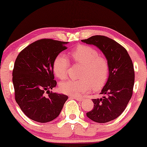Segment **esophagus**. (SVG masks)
<instances>
[{"instance_id":"esophagus-1","label":"esophagus","mask_w":147,"mask_h":147,"mask_svg":"<svg viewBox=\"0 0 147 147\" xmlns=\"http://www.w3.org/2000/svg\"><path fill=\"white\" fill-rule=\"evenodd\" d=\"M72 98H74V99H75L76 100H78V101L79 102H81L82 100H84V98H78V97H73Z\"/></svg>"}]
</instances>
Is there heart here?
Returning a JSON list of instances; mask_svg holds the SVG:
<instances>
[{
    "label": "heart",
    "instance_id": "1",
    "mask_svg": "<svg viewBox=\"0 0 147 147\" xmlns=\"http://www.w3.org/2000/svg\"><path fill=\"white\" fill-rule=\"evenodd\" d=\"M73 61L83 66L80 75V80H69L60 84L61 92L73 96H80L89 92L92 88L98 90L105 85L109 75V64L105 57L94 48L80 45L71 52ZM70 62L65 55L59 54L53 64V72L60 80L67 77Z\"/></svg>",
    "mask_w": 147,
    "mask_h": 147
}]
</instances>
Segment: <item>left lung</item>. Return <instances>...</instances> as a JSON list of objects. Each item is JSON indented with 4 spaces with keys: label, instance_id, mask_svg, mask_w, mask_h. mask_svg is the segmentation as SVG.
<instances>
[{
    "label": "left lung",
    "instance_id": "1",
    "mask_svg": "<svg viewBox=\"0 0 147 147\" xmlns=\"http://www.w3.org/2000/svg\"><path fill=\"white\" fill-rule=\"evenodd\" d=\"M82 41L99 48L109 64L107 82L100 93L106 96L92 99L94 108L86 115L98 123L110 122L124 112L132 97L134 83L133 63L125 48L109 37L94 35Z\"/></svg>",
    "mask_w": 147,
    "mask_h": 147
}]
</instances>
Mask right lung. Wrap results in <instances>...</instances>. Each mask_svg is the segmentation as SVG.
Returning <instances> with one entry per match:
<instances>
[{
  "label": "right lung",
  "instance_id": "right-lung-1",
  "mask_svg": "<svg viewBox=\"0 0 147 147\" xmlns=\"http://www.w3.org/2000/svg\"><path fill=\"white\" fill-rule=\"evenodd\" d=\"M67 43L51 39L38 40L22 50L15 60L13 70L15 100L24 114L34 121H52L59 115L67 100V96L49 91L57 85L54 59L67 49Z\"/></svg>",
  "mask_w": 147,
  "mask_h": 147
}]
</instances>
